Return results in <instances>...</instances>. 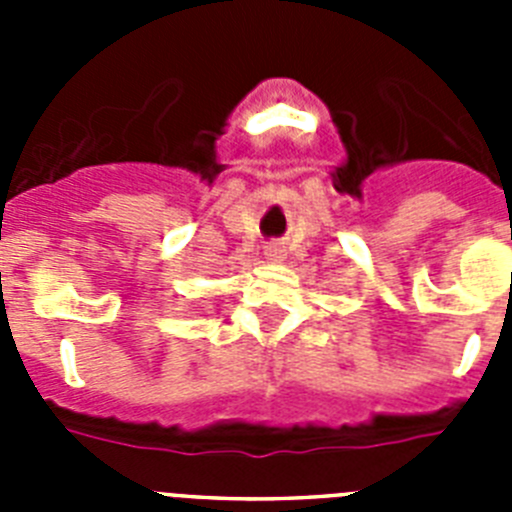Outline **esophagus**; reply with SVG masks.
<instances>
[{"instance_id":"esophagus-1","label":"esophagus","mask_w":512,"mask_h":512,"mask_svg":"<svg viewBox=\"0 0 512 512\" xmlns=\"http://www.w3.org/2000/svg\"><path fill=\"white\" fill-rule=\"evenodd\" d=\"M266 261H271V264H279V261H284V246L282 243H269L264 251Z\"/></svg>"}]
</instances>
